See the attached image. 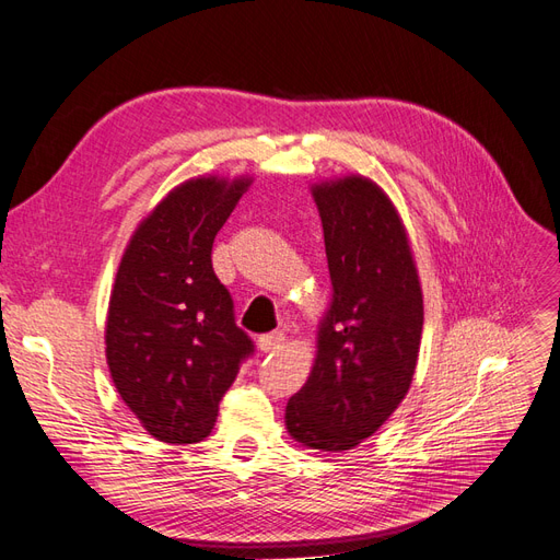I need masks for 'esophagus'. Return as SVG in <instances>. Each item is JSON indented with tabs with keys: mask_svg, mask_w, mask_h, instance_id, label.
Returning <instances> with one entry per match:
<instances>
[{
	"mask_svg": "<svg viewBox=\"0 0 560 560\" xmlns=\"http://www.w3.org/2000/svg\"><path fill=\"white\" fill-rule=\"evenodd\" d=\"M282 343H284V334H280V331H273V334L259 336L257 348H259L261 352H276V350H278Z\"/></svg>",
	"mask_w": 560,
	"mask_h": 560,
	"instance_id": "1",
	"label": "esophagus"
}]
</instances>
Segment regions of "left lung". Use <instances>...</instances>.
Returning a JSON list of instances; mask_svg holds the SVG:
<instances>
[{"label":"left lung","instance_id":"1","mask_svg":"<svg viewBox=\"0 0 560 560\" xmlns=\"http://www.w3.org/2000/svg\"><path fill=\"white\" fill-rule=\"evenodd\" d=\"M325 231L331 303L311 376L287 401L294 442L350 451L395 413L416 374L422 292L393 200L362 175L313 186Z\"/></svg>","mask_w":560,"mask_h":560}]
</instances>
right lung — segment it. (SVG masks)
I'll list each match as a JSON object with an SVG mask.
<instances>
[{
  "instance_id": "1",
  "label": "right lung",
  "mask_w": 560,
  "mask_h": 560,
  "mask_svg": "<svg viewBox=\"0 0 560 560\" xmlns=\"http://www.w3.org/2000/svg\"><path fill=\"white\" fill-rule=\"evenodd\" d=\"M249 182L210 175L175 186L135 229L118 264L105 329L109 374L159 442H202L254 352L212 268L214 235Z\"/></svg>"
}]
</instances>
